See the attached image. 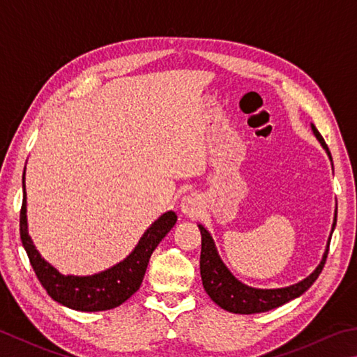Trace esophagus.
<instances>
[{
	"label": "esophagus",
	"instance_id": "obj_1",
	"mask_svg": "<svg viewBox=\"0 0 357 357\" xmlns=\"http://www.w3.org/2000/svg\"><path fill=\"white\" fill-rule=\"evenodd\" d=\"M179 211L184 213V215L189 217H195L201 212V203L199 198L197 195H187L183 199H181L179 204Z\"/></svg>",
	"mask_w": 357,
	"mask_h": 357
}]
</instances>
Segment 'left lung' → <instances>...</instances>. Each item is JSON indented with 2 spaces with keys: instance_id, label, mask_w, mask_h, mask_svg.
Wrapping results in <instances>:
<instances>
[{
  "instance_id": "obj_1",
  "label": "left lung",
  "mask_w": 357,
  "mask_h": 357,
  "mask_svg": "<svg viewBox=\"0 0 357 357\" xmlns=\"http://www.w3.org/2000/svg\"><path fill=\"white\" fill-rule=\"evenodd\" d=\"M314 131V135L317 140L320 142L323 150L331 159V153H329V148L326 146L325 140L317 131L314 125H310ZM333 160V159H331ZM337 223V207L334 213V222H333V229L331 234L328 238L326 250L323 252V257L320 264L317 265V268L310 273L309 276L304 278L303 281L291 284L287 287H280V289H256L250 287L238 281L237 278L231 273V270L226 267L225 262L220 257L215 242L211 236V232L207 231L203 225H198L199 232H201V256H199V273H201V281H203V287L206 294L211 296V300L218 304L220 307L228 310L232 314H259V312H267L275 307H280L282 304H286L295 298L301 296L304 291H306L312 284L315 282L317 278L321 273L323 267H325L328 251H329V242H331V236L334 232Z\"/></svg>"
}]
</instances>
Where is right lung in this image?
<instances>
[{
	"mask_svg": "<svg viewBox=\"0 0 357 357\" xmlns=\"http://www.w3.org/2000/svg\"><path fill=\"white\" fill-rule=\"evenodd\" d=\"M26 184L23 173V204L20 212V237L26 255L47 294L54 301L81 312H98L114 309L125 303L139 290L144 281L150 257L178 220L173 211H168L148 228L139 243L121 262L100 273L87 276L62 275L37 251L29 236L26 215Z\"/></svg>",
	"mask_w": 357,
	"mask_h": 357,
	"instance_id": "add662e5",
	"label": "right lung"
}]
</instances>
